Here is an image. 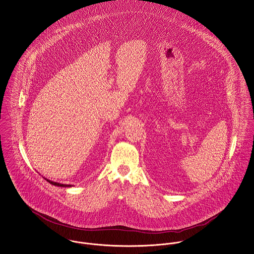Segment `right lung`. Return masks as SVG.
<instances>
[{"label": "right lung", "mask_w": 254, "mask_h": 254, "mask_svg": "<svg viewBox=\"0 0 254 254\" xmlns=\"http://www.w3.org/2000/svg\"><path fill=\"white\" fill-rule=\"evenodd\" d=\"M47 182H49L51 185H53V186H57V187H62V188H70V187H72L71 185H64V184H60V183H57V182H53V181H50V180H48V179H46V178H44Z\"/></svg>", "instance_id": "obj_1"}]
</instances>
